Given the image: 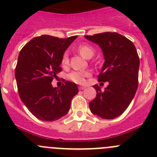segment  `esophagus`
<instances>
[{"label":"esophagus","mask_w":157,"mask_h":157,"mask_svg":"<svg viewBox=\"0 0 157 157\" xmlns=\"http://www.w3.org/2000/svg\"><path fill=\"white\" fill-rule=\"evenodd\" d=\"M85 88H86V87H84V86H79V90H84Z\"/></svg>","instance_id":"34e87169"}]
</instances>
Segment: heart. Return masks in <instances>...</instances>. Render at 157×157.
Instances as JSON below:
<instances>
[{
    "instance_id": "heart-1",
    "label": "heart",
    "mask_w": 157,
    "mask_h": 157,
    "mask_svg": "<svg viewBox=\"0 0 157 157\" xmlns=\"http://www.w3.org/2000/svg\"><path fill=\"white\" fill-rule=\"evenodd\" d=\"M78 52L81 54L82 56L86 58H90L94 55L95 50L92 45L89 44H81L77 48ZM69 55L68 52H65L61 58V64L64 67L68 65ZM91 75V72L89 71H73L68 74V79L77 84H83L86 83V78Z\"/></svg>"
}]
</instances>
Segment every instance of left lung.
Wrapping results in <instances>:
<instances>
[{
    "label": "left lung",
    "instance_id": "left-lung-1",
    "mask_svg": "<svg viewBox=\"0 0 157 157\" xmlns=\"http://www.w3.org/2000/svg\"><path fill=\"white\" fill-rule=\"evenodd\" d=\"M85 38L102 48L105 62L98 80L109 82L104 91L97 84L93 86L96 96L89 104L90 111L102 118L113 119L126 110L137 91L138 54L133 42L119 33L107 32Z\"/></svg>",
    "mask_w": 157,
    "mask_h": 157
}]
</instances>
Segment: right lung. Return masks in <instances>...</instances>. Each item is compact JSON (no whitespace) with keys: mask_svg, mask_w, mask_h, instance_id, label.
<instances>
[{"mask_svg":"<svg viewBox=\"0 0 157 157\" xmlns=\"http://www.w3.org/2000/svg\"><path fill=\"white\" fill-rule=\"evenodd\" d=\"M77 36L67 39L42 35L33 38L21 49L15 69L19 96L39 119L53 121L67 115L78 93L76 83L66 81L60 89L52 85L61 72L63 54Z\"/></svg>","mask_w":157,"mask_h":157,"instance_id":"1","label":"right lung"}]
</instances>
